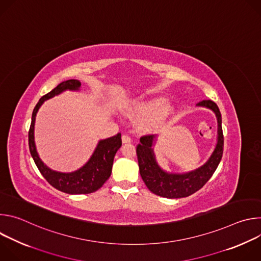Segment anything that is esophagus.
Wrapping results in <instances>:
<instances>
[{
    "label": "esophagus",
    "mask_w": 261,
    "mask_h": 261,
    "mask_svg": "<svg viewBox=\"0 0 261 261\" xmlns=\"http://www.w3.org/2000/svg\"><path fill=\"white\" fill-rule=\"evenodd\" d=\"M122 141H123V143H130L131 142V137L128 134H124L122 136Z\"/></svg>",
    "instance_id": "34e87169"
}]
</instances>
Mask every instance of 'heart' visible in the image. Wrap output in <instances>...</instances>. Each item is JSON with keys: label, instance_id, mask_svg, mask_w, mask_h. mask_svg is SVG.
I'll return each mask as SVG.
<instances>
[{"label": "heart", "instance_id": "heart-1", "mask_svg": "<svg viewBox=\"0 0 261 261\" xmlns=\"http://www.w3.org/2000/svg\"><path fill=\"white\" fill-rule=\"evenodd\" d=\"M165 101L163 97L154 98L133 104L128 111L132 115L145 118L140 123L141 129L145 131H155L160 128L173 113V107L165 103Z\"/></svg>", "mask_w": 261, "mask_h": 261}]
</instances>
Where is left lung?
Here are the masks:
<instances>
[{
  "mask_svg": "<svg viewBox=\"0 0 261 261\" xmlns=\"http://www.w3.org/2000/svg\"><path fill=\"white\" fill-rule=\"evenodd\" d=\"M197 105L211 108L216 114L218 120V142L207 162L196 170L184 174L167 173L163 171L155 160L152 148L155 135H144L140 137V143L136 146L139 172L148 190L156 195L166 198L190 196L203 187L212 177L221 161L223 146H224V136H223L222 118L219 107L212 100H202Z\"/></svg>",
  "mask_w": 261,
  "mask_h": 261,
  "instance_id": "left-lung-1",
  "label": "left lung"
}]
</instances>
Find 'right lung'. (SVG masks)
Returning a JSON list of instances; mask_svg holds the SVG:
<instances>
[{"label":"right lung","instance_id":"add662e5","mask_svg":"<svg viewBox=\"0 0 261 261\" xmlns=\"http://www.w3.org/2000/svg\"><path fill=\"white\" fill-rule=\"evenodd\" d=\"M80 87L81 83L79 81L69 80L61 83L53 91L41 97L33 110L32 122L29 130L30 153L36 166L38 167L41 174L54 188L68 194H89L100 189L103 184L109 178L115 155L122 145L121 133L107 139L100 140L89 162L81 169L71 173L54 171L40 160L38 153L36 151L34 141V125L37 111L45 100L53 98L66 90H79Z\"/></svg>","mask_w":261,"mask_h":261}]
</instances>
